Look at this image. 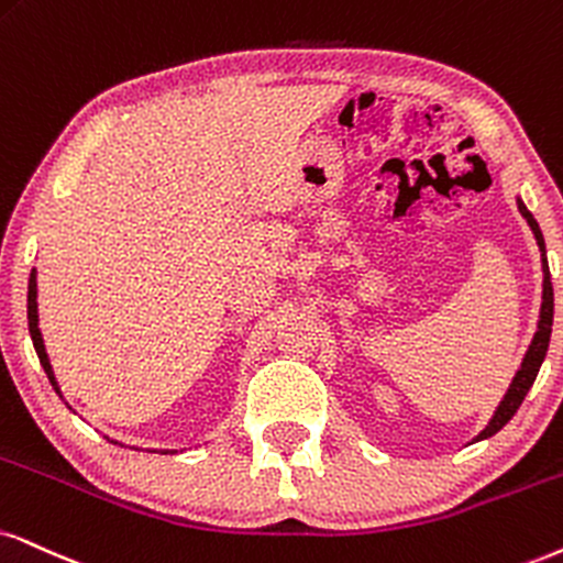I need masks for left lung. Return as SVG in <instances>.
<instances>
[{"label":"left lung","instance_id":"8db88e82","mask_svg":"<svg viewBox=\"0 0 563 563\" xmlns=\"http://www.w3.org/2000/svg\"><path fill=\"white\" fill-rule=\"evenodd\" d=\"M519 212H522L525 218H528L532 233H536V241L540 246V252H543V306H540V322H538V332L536 338H532L530 343V351L525 353L522 358V366H519V372L515 379H511L507 395H504V400L499 408H496L494 418H490V423L483 429L475 441L481 439H488L494 437L496 431L504 429V426L509 423V418L515 416L519 410V405H522L525 395H528V389L532 387V382H536V376L540 372V364H543L545 358V351H548V343H551V324H553V286H551V273H548V262H545V241H543V233L538 229V220L532 218V212L525 208L522 202H519Z\"/></svg>","mask_w":563,"mask_h":563}]
</instances>
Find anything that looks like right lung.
<instances>
[{
  "label": "right lung",
  "instance_id": "obj_1",
  "mask_svg": "<svg viewBox=\"0 0 563 563\" xmlns=\"http://www.w3.org/2000/svg\"><path fill=\"white\" fill-rule=\"evenodd\" d=\"M27 330H31L35 353H38L41 366H44V372L48 374V382H52L56 393H59V387H56V382H54L52 364H48V355H46L44 340H41V330H38V306H35V273H31V280H27Z\"/></svg>",
  "mask_w": 563,
  "mask_h": 563
}]
</instances>
